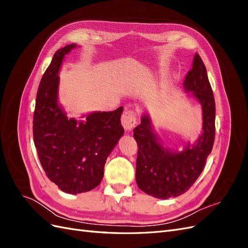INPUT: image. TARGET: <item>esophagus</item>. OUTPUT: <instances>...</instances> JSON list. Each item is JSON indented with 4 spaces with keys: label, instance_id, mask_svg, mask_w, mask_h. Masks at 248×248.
<instances>
[{
    "label": "esophagus",
    "instance_id": "esophagus-1",
    "mask_svg": "<svg viewBox=\"0 0 248 248\" xmlns=\"http://www.w3.org/2000/svg\"><path fill=\"white\" fill-rule=\"evenodd\" d=\"M121 122H122V125L125 128V130L129 131V130L133 129V127L137 125L136 112L131 111V110L124 111V114L122 115V118H121Z\"/></svg>",
    "mask_w": 248,
    "mask_h": 248
}]
</instances>
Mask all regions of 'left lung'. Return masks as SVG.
<instances>
[{"label": "left lung", "instance_id": "left-lung-1", "mask_svg": "<svg viewBox=\"0 0 248 248\" xmlns=\"http://www.w3.org/2000/svg\"><path fill=\"white\" fill-rule=\"evenodd\" d=\"M185 93L198 100L202 109V131L182 151L164 146L153 128L148 112L133 130L138 142L136 180L139 188L149 196L167 200L181 196L197 181L212 151L215 138V101L206 67L196 54L192 68L183 82Z\"/></svg>", "mask_w": 248, "mask_h": 248}]
</instances>
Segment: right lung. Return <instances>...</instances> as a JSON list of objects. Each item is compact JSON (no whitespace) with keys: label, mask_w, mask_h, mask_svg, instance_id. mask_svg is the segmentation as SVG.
Here are the masks:
<instances>
[{"label":"right lung","mask_w":248,"mask_h":248,"mask_svg":"<svg viewBox=\"0 0 248 248\" xmlns=\"http://www.w3.org/2000/svg\"><path fill=\"white\" fill-rule=\"evenodd\" d=\"M77 47L72 43L56 51L41 78L33 120L34 144L44 171L60 189L72 194L100 184L104 164L124 133L122 107L77 120L67 117L59 103V72L65 56Z\"/></svg>","instance_id":"add662e5"}]
</instances>
